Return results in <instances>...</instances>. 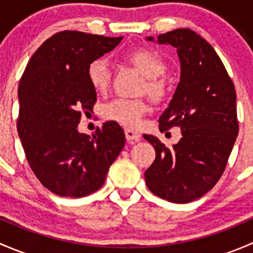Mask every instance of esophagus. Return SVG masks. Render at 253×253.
Returning <instances> with one entry per match:
<instances>
[{
    "label": "esophagus",
    "mask_w": 253,
    "mask_h": 253,
    "mask_svg": "<svg viewBox=\"0 0 253 253\" xmlns=\"http://www.w3.org/2000/svg\"><path fill=\"white\" fill-rule=\"evenodd\" d=\"M125 134H126L127 141L138 142L139 139H141V133H138V132L133 131V129H131V128L125 129Z\"/></svg>",
    "instance_id": "1"
}]
</instances>
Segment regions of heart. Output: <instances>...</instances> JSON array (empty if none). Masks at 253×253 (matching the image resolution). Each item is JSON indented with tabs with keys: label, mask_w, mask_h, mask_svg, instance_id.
<instances>
[{
	"label": "heart",
	"mask_w": 253,
	"mask_h": 253,
	"mask_svg": "<svg viewBox=\"0 0 253 253\" xmlns=\"http://www.w3.org/2000/svg\"><path fill=\"white\" fill-rule=\"evenodd\" d=\"M126 58L145 77V91L159 99L165 94V82L160 78L167 71V63L152 50L141 48L127 53ZM86 77L94 90L104 93L110 84V66L106 58H95L86 68ZM147 111V104L141 99H115L103 108L105 119L129 127H137Z\"/></svg>",
	"instance_id": "1"
}]
</instances>
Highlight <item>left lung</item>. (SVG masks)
Masks as SVG:
<instances>
[{"label":"left lung","mask_w":253,"mask_h":253,"mask_svg":"<svg viewBox=\"0 0 253 253\" xmlns=\"http://www.w3.org/2000/svg\"><path fill=\"white\" fill-rule=\"evenodd\" d=\"M157 42L174 46L181 65L180 82L159 117V129L178 126L182 138L169 149L144 134L157 153L145 183L158 197L188 203L211 191L225 170L239 133L235 86L215 50L193 30L160 34Z\"/></svg>","instance_id":"obj_1"}]
</instances>
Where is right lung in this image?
<instances>
[{"label":"right lung","instance_id":"obj_1","mask_svg":"<svg viewBox=\"0 0 253 253\" xmlns=\"http://www.w3.org/2000/svg\"><path fill=\"white\" fill-rule=\"evenodd\" d=\"M121 40L76 30L56 33L35 51L20 78L17 128L25 157L40 182L61 197L98 191L125 147L124 129L114 121L91 136L78 131L82 111L93 110L96 101L88 65Z\"/></svg>","mask_w":253,"mask_h":253}]
</instances>
